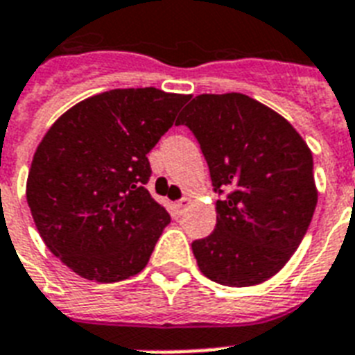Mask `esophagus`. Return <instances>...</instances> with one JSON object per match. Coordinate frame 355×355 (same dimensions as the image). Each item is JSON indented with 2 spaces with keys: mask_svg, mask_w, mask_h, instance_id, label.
Segmentation results:
<instances>
[{
  "mask_svg": "<svg viewBox=\"0 0 355 355\" xmlns=\"http://www.w3.org/2000/svg\"><path fill=\"white\" fill-rule=\"evenodd\" d=\"M189 202H191V200H189L188 197H184V199H180L177 202V210L180 211V214H182V211L186 210V208H188V206H189Z\"/></svg>",
  "mask_w": 355,
  "mask_h": 355,
  "instance_id": "esophagus-1",
  "label": "esophagus"
}]
</instances>
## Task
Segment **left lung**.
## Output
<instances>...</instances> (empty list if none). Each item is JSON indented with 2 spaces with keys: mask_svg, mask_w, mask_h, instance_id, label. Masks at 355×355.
Here are the masks:
<instances>
[{
  "mask_svg": "<svg viewBox=\"0 0 355 355\" xmlns=\"http://www.w3.org/2000/svg\"><path fill=\"white\" fill-rule=\"evenodd\" d=\"M177 125L193 132L221 195L216 230L191 243L200 272L228 287L269 280L313 217L311 150L287 119L243 94L197 96Z\"/></svg>",
  "mask_w": 355,
  "mask_h": 355,
  "instance_id": "1",
  "label": "left lung"
}]
</instances>
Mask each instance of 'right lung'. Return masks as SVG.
I'll return each instance as SVG.
<instances>
[{"label":"right lung","mask_w":355,"mask_h":355,"mask_svg":"<svg viewBox=\"0 0 355 355\" xmlns=\"http://www.w3.org/2000/svg\"><path fill=\"white\" fill-rule=\"evenodd\" d=\"M189 96L156 88L103 92L53 123L38 145L27 202L42 239L86 280H127L171 223L145 188L147 158Z\"/></svg>","instance_id":"add662e5"}]
</instances>
